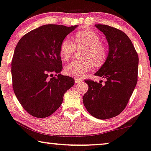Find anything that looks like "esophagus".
Instances as JSON below:
<instances>
[{
    "label": "esophagus",
    "instance_id": "1",
    "mask_svg": "<svg viewBox=\"0 0 151 151\" xmlns=\"http://www.w3.org/2000/svg\"><path fill=\"white\" fill-rule=\"evenodd\" d=\"M74 81H75V83H80V82H81V81H83V79H80V78H78V77H75L74 78Z\"/></svg>",
    "mask_w": 151,
    "mask_h": 151
}]
</instances>
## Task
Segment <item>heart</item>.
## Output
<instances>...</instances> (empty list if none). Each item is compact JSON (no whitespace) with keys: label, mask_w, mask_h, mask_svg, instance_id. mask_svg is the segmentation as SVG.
I'll use <instances>...</instances> for the list:
<instances>
[{"label":"heart","mask_w":151,"mask_h":151,"mask_svg":"<svg viewBox=\"0 0 151 151\" xmlns=\"http://www.w3.org/2000/svg\"><path fill=\"white\" fill-rule=\"evenodd\" d=\"M76 45L69 37L65 38L60 47V54L65 60L71 58L76 46L85 48L83 53V60H74L65 68L68 75L81 77L93 68V65L100 66L104 64L107 58V51L100 43V38L98 34L91 30H83L78 32L74 37Z\"/></svg>","instance_id":"b5f03b06"}]
</instances>
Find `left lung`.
I'll return each mask as SVG.
<instances>
[{
	"label": "left lung",
	"mask_w": 151,
	"mask_h": 151,
	"mask_svg": "<svg viewBox=\"0 0 151 151\" xmlns=\"http://www.w3.org/2000/svg\"><path fill=\"white\" fill-rule=\"evenodd\" d=\"M95 26L105 35L109 45L106 61L95 75L105 78V84L86 80L88 90L83 103L98 119L115 117L126 106L137 83L139 57L126 34L102 24Z\"/></svg>",
	"instance_id": "obj_1"
}]
</instances>
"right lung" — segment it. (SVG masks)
Instances as JSON below:
<instances>
[{"mask_svg":"<svg viewBox=\"0 0 151 151\" xmlns=\"http://www.w3.org/2000/svg\"><path fill=\"white\" fill-rule=\"evenodd\" d=\"M77 26L44 25L26 33L17 43L12 60L13 90L31 116L43 118L51 115L74 86L73 78L59 74L63 69L60 47ZM53 73L58 74L56 77H52Z\"/></svg>","mask_w":151,"mask_h":151,"instance_id":"obj_1","label":"right lung"}]
</instances>
